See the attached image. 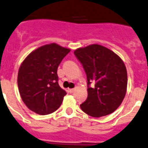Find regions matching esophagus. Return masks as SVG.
<instances>
[{
	"mask_svg": "<svg viewBox=\"0 0 148 148\" xmlns=\"http://www.w3.org/2000/svg\"><path fill=\"white\" fill-rule=\"evenodd\" d=\"M74 91H75V89H69V92H70V93L74 92Z\"/></svg>",
	"mask_w": 148,
	"mask_h": 148,
	"instance_id": "34e87169",
	"label": "esophagus"
}]
</instances>
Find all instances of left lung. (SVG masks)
I'll use <instances>...</instances> for the list:
<instances>
[{"label": "left lung", "mask_w": 148, "mask_h": 148, "mask_svg": "<svg viewBox=\"0 0 148 148\" xmlns=\"http://www.w3.org/2000/svg\"><path fill=\"white\" fill-rule=\"evenodd\" d=\"M87 77L86 100L82 110L93 117L110 114L120 106L127 92V73L123 60L113 51L93 44L74 51ZM92 82V87L89 85Z\"/></svg>", "instance_id": "1"}]
</instances>
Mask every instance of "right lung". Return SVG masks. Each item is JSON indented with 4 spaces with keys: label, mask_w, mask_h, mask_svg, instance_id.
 Returning a JSON list of instances; mask_svg holds the SVG:
<instances>
[{
    "label": "right lung",
    "mask_w": 148,
    "mask_h": 148,
    "mask_svg": "<svg viewBox=\"0 0 148 148\" xmlns=\"http://www.w3.org/2000/svg\"><path fill=\"white\" fill-rule=\"evenodd\" d=\"M69 51L56 43L45 45L22 62L18 74V90L29 110L47 115L61 106L66 92L58 85L57 69Z\"/></svg>",
    "instance_id": "add662e5"
}]
</instances>
